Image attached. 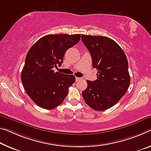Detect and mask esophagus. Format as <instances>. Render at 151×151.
I'll return each instance as SVG.
<instances>
[{
	"label": "esophagus",
	"instance_id": "esophagus-1",
	"mask_svg": "<svg viewBox=\"0 0 151 151\" xmlns=\"http://www.w3.org/2000/svg\"><path fill=\"white\" fill-rule=\"evenodd\" d=\"M82 78H79V77H76V81H81Z\"/></svg>",
	"mask_w": 151,
	"mask_h": 151
}]
</instances>
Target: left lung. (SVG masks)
Segmentation results:
<instances>
[{
    "label": "left lung",
    "instance_id": "left-lung-1",
    "mask_svg": "<svg viewBox=\"0 0 151 151\" xmlns=\"http://www.w3.org/2000/svg\"><path fill=\"white\" fill-rule=\"evenodd\" d=\"M81 40L97 70V79L87 81L83 97L93 109H107L120 100L130 85L127 58L120 46L107 37L82 35Z\"/></svg>",
    "mask_w": 151,
    "mask_h": 151
}]
</instances>
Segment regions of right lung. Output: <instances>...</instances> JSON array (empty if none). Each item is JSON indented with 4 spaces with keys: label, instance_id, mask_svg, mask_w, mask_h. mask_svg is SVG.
<instances>
[{
    "label": "right lung",
    "instance_id": "obj_1",
    "mask_svg": "<svg viewBox=\"0 0 151 151\" xmlns=\"http://www.w3.org/2000/svg\"><path fill=\"white\" fill-rule=\"evenodd\" d=\"M81 34L47 35L40 38L27 52L21 73L27 94L38 106L52 109L67 96L75 76L64 75L53 68L61 66L66 50L80 41Z\"/></svg>",
    "mask_w": 151,
    "mask_h": 151
}]
</instances>
